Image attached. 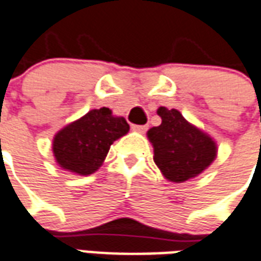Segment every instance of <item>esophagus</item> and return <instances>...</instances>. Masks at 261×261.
<instances>
[{"label":"esophagus","instance_id":"obj_1","mask_svg":"<svg viewBox=\"0 0 261 261\" xmlns=\"http://www.w3.org/2000/svg\"><path fill=\"white\" fill-rule=\"evenodd\" d=\"M147 129H149L147 125H132V130H135V132L144 133Z\"/></svg>","mask_w":261,"mask_h":261}]
</instances>
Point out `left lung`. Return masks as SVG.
<instances>
[{
	"label": "left lung",
	"instance_id": "obj_1",
	"mask_svg": "<svg viewBox=\"0 0 261 261\" xmlns=\"http://www.w3.org/2000/svg\"><path fill=\"white\" fill-rule=\"evenodd\" d=\"M161 125L147 132L154 147V163L167 179L185 182L204 171L216 159L217 147L210 136L182 117L176 110L160 107Z\"/></svg>",
	"mask_w": 261,
	"mask_h": 261
}]
</instances>
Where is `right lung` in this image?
I'll return each mask as SVG.
<instances>
[{"label": "right lung", "mask_w": 261, "mask_h": 261, "mask_svg": "<svg viewBox=\"0 0 261 261\" xmlns=\"http://www.w3.org/2000/svg\"><path fill=\"white\" fill-rule=\"evenodd\" d=\"M128 130L126 119L114 117L110 108L91 110L55 135V160L64 170L90 175L102 164L111 144Z\"/></svg>", "instance_id": "1"}]
</instances>
